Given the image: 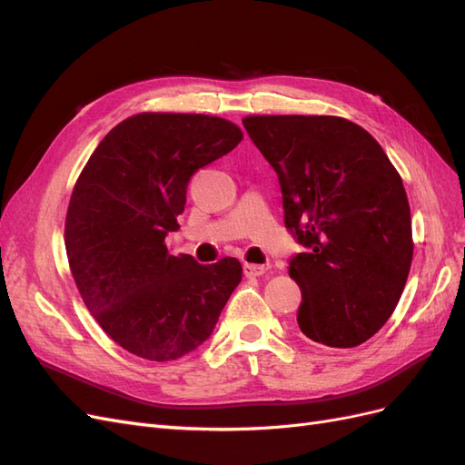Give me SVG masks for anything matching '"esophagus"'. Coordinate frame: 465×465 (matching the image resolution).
<instances>
[{"label": "esophagus", "instance_id": "1", "mask_svg": "<svg viewBox=\"0 0 465 465\" xmlns=\"http://www.w3.org/2000/svg\"><path fill=\"white\" fill-rule=\"evenodd\" d=\"M244 275L246 277H260L267 272V265H258V263H244L242 265Z\"/></svg>", "mask_w": 465, "mask_h": 465}]
</instances>
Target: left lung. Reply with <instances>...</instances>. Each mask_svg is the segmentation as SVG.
Segmentation results:
<instances>
[{"label":"left lung","instance_id":"8db88e82","mask_svg":"<svg viewBox=\"0 0 465 465\" xmlns=\"http://www.w3.org/2000/svg\"><path fill=\"white\" fill-rule=\"evenodd\" d=\"M252 142L277 173L285 227L308 248L289 275L297 322L312 341L357 347L396 311L413 260L410 202L376 139L337 116H248Z\"/></svg>","mask_w":465,"mask_h":465}]
</instances>
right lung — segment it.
<instances>
[{
	"label": "right lung",
	"instance_id": "obj_1",
	"mask_svg": "<svg viewBox=\"0 0 465 465\" xmlns=\"http://www.w3.org/2000/svg\"><path fill=\"white\" fill-rule=\"evenodd\" d=\"M241 142L224 118L142 112L112 128L79 174L65 217L69 267L89 312L130 353L188 355L241 283L236 258L202 265L164 244L193 173Z\"/></svg>",
	"mask_w": 465,
	"mask_h": 465
}]
</instances>
